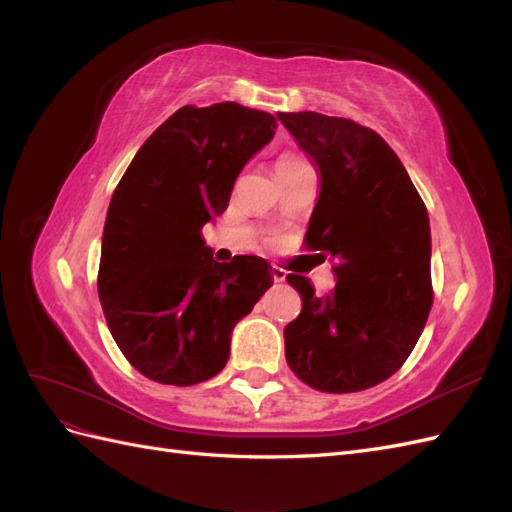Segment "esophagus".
Instances as JSON below:
<instances>
[{
	"instance_id": "esophagus-1",
	"label": "esophagus",
	"mask_w": 512,
	"mask_h": 512,
	"mask_svg": "<svg viewBox=\"0 0 512 512\" xmlns=\"http://www.w3.org/2000/svg\"><path fill=\"white\" fill-rule=\"evenodd\" d=\"M271 277H273V282H284L286 280V269L277 265V262H273V265H271Z\"/></svg>"
}]
</instances>
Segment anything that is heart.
<instances>
[{
    "mask_svg": "<svg viewBox=\"0 0 512 512\" xmlns=\"http://www.w3.org/2000/svg\"><path fill=\"white\" fill-rule=\"evenodd\" d=\"M286 160H297V158H294V156H288V153H286V156H282V158H277V162H286Z\"/></svg>",
    "mask_w": 512,
    "mask_h": 512,
    "instance_id": "1",
    "label": "heart"
}]
</instances>
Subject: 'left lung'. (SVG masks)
Listing matches in <instances>:
<instances>
[{
  "instance_id": "1",
  "label": "left lung",
  "mask_w": 512,
  "mask_h": 512,
  "mask_svg": "<svg viewBox=\"0 0 512 512\" xmlns=\"http://www.w3.org/2000/svg\"><path fill=\"white\" fill-rule=\"evenodd\" d=\"M277 119L320 175L305 247L337 258L324 297L307 277L286 275L303 301L284 329L286 363L322 393L371 389L406 363L433 303L425 203L374 130L312 111Z\"/></svg>"
}]
</instances>
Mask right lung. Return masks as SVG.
<instances>
[{
	"instance_id": "1",
	"label": "right lung",
	"mask_w": 512,
	"mask_h": 512,
	"mask_svg": "<svg viewBox=\"0 0 512 512\" xmlns=\"http://www.w3.org/2000/svg\"><path fill=\"white\" fill-rule=\"evenodd\" d=\"M265 111L181 106L138 149L108 205L98 294L128 363L153 382L220 374L235 324L273 284L258 256L215 262L200 228L228 207L237 175L275 134Z\"/></svg>"
}]
</instances>
